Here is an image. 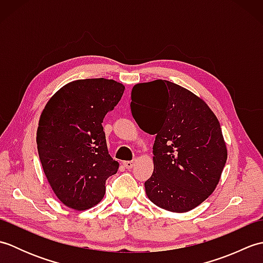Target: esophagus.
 <instances>
[{
	"instance_id": "obj_1",
	"label": "esophagus",
	"mask_w": 263,
	"mask_h": 263,
	"mask_svg": "<svg viewBox=\"0 0 263 263\" xmlns=\"http://www.w3.org/2000/svg\"><path fill=\"white\" fill-rule=\"evenodd\" d=\"M123 165H124L125 168L131 170L132 167L135 166V161H133V160H126V161H124V163H123Z\"/></svg>"
}]
</instances>
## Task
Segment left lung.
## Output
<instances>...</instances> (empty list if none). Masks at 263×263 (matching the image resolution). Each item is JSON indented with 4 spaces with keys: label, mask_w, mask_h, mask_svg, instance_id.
Instances as JSON below:
<instances>
[{
    "label": "left lung",
    "mask_w": 263,
    "mask_h": 263,
    "mask_svg": "<svg viewBox=\"0 0 263 263\" xmlns=\"http://www.w3.org/2000/svg\"><path fill=\"white\" fill-rule=\"evenodd\" d=\"M131 111L141 130L156 135L148 199L161 209L186 212L215 191L227 160L219 121L203 99L167 80L137 83Z\"/></svg>",
    "instance_id": "obj_1"
}]
</instances>
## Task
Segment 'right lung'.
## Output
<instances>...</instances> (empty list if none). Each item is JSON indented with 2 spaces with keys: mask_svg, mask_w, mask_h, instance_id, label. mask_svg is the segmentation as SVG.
<instances>
[{
  "mask_svg": "<svg viewBox=\"0 0 263 263\" xmlns=\"http://www.w3.org/2000/svg\"><path fill=\"white\" fill-rule=\"evenodd\" d=\"M124 89L104 78L71 81L49 98L39 117L36 142L43 171L58 199L71 209L98 204L106 180L119 170L102 123Z\"/></svg>",
  "mask_w": 263,
  "mask_h": 263,
  "instance_id": "add662e5",
  "label": "right lung"
}]
</instances>
